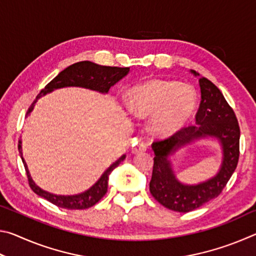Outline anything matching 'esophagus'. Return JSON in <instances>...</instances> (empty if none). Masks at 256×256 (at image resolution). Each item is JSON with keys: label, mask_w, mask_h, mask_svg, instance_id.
Returning <instances> with one entry per match:
<instances>
[{"label": "esophagus", "mask_w": 256, "mask_h": 256, "mask_svg": "<svg viewBox=\"0 0 256 256\" xmlns=\"http://www.w3.org/2000/svg\"><path fill=\"white\" fill-rule=\"evenodd\" d=\"M146 150V146L144 144H138V146H133V148H132V152H133L134 154H138L144 152Z\"/></svg>", "instance_id": "obj_1"}]
</instances>
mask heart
I'll list each match as a JSON object with an SVG mask.
<instances>
[{
	"label": "heart",
	"mask_w": 256,
	"mask_h": 256,
	"mask_svg": "<svg viewBox=\"0 0 256 256\" xmlns=\"http://www.w3.org/2000/svg\"><path fill=\"white\" fill-rule=\"evenodd\" d=\"M196 100V90L188 84L151 80L130 90L128 108L136 118L151 115L150 125L154 132L170 134L190 118Z\"/></svg>",
	"instance_id": "1"
}]
</instances>
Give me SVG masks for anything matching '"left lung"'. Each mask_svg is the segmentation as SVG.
<instances>
[{
  "instance_id": "left-lung-1",
  "label": "left lung",
  "mask_w": 256,
  "mask_h": 256,
  "mask_svg": "<svg viewBox=\"0 0 256 256\" xmlns=\"http://www.w3.org/2000/svg\"><path fill=\"white\" fill-rule=\"evenodd\" d=\"M194 76H198L192 70ZM201 102L196 115L198 125H186L164 140L152 144L154 152L150 193L160 204L177 212H190L222 192L235 172L240 158V130L232 108L222 92L206 78L198 79ZM218 138L223 149L218 174L196 186H186L176 178L168 157L185 144L202 137Z\"/></svg>"
}]
</instances>
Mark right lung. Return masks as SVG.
I'll list each match as a JSON object with an SVG mask.
<instances>
[{"label": "right lung", "instance_id": "obj_1", "mask_svg": "<svg viewBox=\"0 0 256 256\" xmlns=\"http://www.w3.org/2000/svg\"><path fill=\"white\" fill-rule=\"evenodd\" d=\"M130 71V68H118V66H98L96 63L89 62V60H82V62H78L72 64L66 70L60 72L58 76H55L50 84H47L45 89L42 90L40 98L42 94H46L48 92H52L55 89L64 88V86H82V88L96 90V92L106 94L108 90L110 89L112 86H114L116 82H118L122 78L128 74ZM37 99L34 100L32 106L28 108L27 115L32 112L34 110V102H37ZM19 152L22 159L24 166L26 172H27L29 186L37 196L46 198L47 201H50L53 204L58 206L60 208H64V209L68 210H82V209H88V208L96 204L98 201H100L102 196H105L107 192V186H108V176L110 172L115 170L118 164L125 159V154H123L118 160L110 164V167H108V170L104 172L100 178L97 180V183H94L88 190H86L84 193L76 194V196H56V194H52L50 192L42 190L40 186L34 184L32 177H30L27 164H26L24 159L22 157V150H21V141H19L18 146Z\"/></svg>", "mask_w": 256, "mask_h": 256}]
</instances>
